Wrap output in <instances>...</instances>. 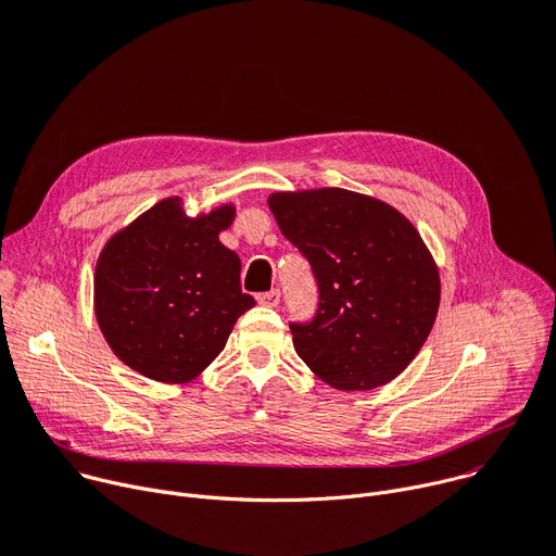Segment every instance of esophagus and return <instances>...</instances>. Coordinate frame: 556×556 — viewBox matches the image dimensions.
<instances>
[{
	"instance_id": "esophagus-1",
	"label": "esophagus",
	"mask_w": 556,
	"mask_h": 556,
	"mask_svg": "<svg viewBox=\"0 0 556 556\" xmlns=\"http://www.w3.org/2000/svg\"><path fill=\"white\" fill-rule=\"evenodd\" d=\"M258 304L262 306H268V308H277L279 306V302H281V292H279V288H273V290H268V292H262L258 294Z\"/></svg>"
}]
</instances>
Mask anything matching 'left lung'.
Returning a JSON list of instances; mask_svg holds the SVG:
<instances>
[{
  "mask_svg": "<svg viewBox=\"0 0 556 556\" xmlns=\"http://www.w3.org/2000/svg\"><path fill=\"white\" fill-rule=\"evenodd\" d=\"M268 205L319 290L315 317L290 324L294 351L340 391L397 378L429 338L440 304L438 266L412 220L342 188L275 192Z\"/></svg>",
  "mask_w": 556,
  "mask_h": 556,
  "instance_id": "left-lung-1",
  "label": "left lung"
}]
</instances>
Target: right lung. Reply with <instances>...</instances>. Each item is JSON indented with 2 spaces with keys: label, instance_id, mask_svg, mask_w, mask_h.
I'll return each instance as SVG.
<instances>
[{
  "label": "right lung",
  "instance_id": "obj_1",
  "mask_svg": "<svg viewBox=\"0 0 556 556\" xmlns=\"http://www.w3.org/2000/svg\"><path fill=\"white\" fill-rule=\"evenodd\" d=\"M232 218L235 205L192 218L172 197L102 248L93 277L96 319L111 351L144 378L194 380L254 306L241 290L237 252L218 241Z\"/></svg>",
  "mask_w": 556,
  "mask_h": 556
}]
</instances>
